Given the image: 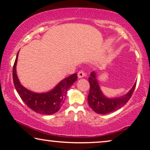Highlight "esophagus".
Instances as JSON below:
<instances>
[{
	"mask_svg": "<svg viewBox=\"0 0 150 150\" xmlns=\"http://www.w3.org/2000/svg\"><path fill=\"white\" fill-rule=\"evenodd\" d=\"M86 76V74H85V73L83 71H80L79 73H78V77L79 78V79H82V78H83V77H85Z\"/></svg>",
	"mask_w": 150,
	"mask_h": 150,
	"instance_id": "obj_1",
	"label": "esophagus"
}]
</instances>
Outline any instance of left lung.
Returning a JSON list of instances; mask_svg holds the SVG:
<instances>
[{
    "mask_svg": "<svg viewBox=\"0 0 150 150\" xmlns=\"http://www.w3.org/2000/svg\"><path fill=\"white\" fill-rule=\"evenodd\" d=\"M89 82L90 91L87 98L88 104L94 112L100 115L108 114L124 106L130 100L137 83H135L130 91L125 95L120 97L108 98L104 95L100 89L95 71H92L90 74Z\"/></svg>",
    "mask_w": 150,
    "mask_h": 150,
    "instance_id": "8db88e82",
    "label": "left lung"
}]
</instances>
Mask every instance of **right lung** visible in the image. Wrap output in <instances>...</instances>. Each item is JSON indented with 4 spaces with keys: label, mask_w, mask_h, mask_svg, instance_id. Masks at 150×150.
<instances>
[{
    "label": "right lung",
    "mask_w": 150,
    "mask_h": 150,
    "mask_svg": "<svg viewBox=\"0 0 150 150\" xmlns=\"http://www.w3.org/2000/svg\"><path fill=\"white\" fill-rule=\"evenodd\" d=\"M18 51L13 67L14 86L20 97L35 112L42 115H52L60 110L66 99L67 92L77 80V74H73L59 82L52 89L45 93H36L21 85L16 72Z\"/></svg>",
    "instance_id": "right-lung-1"
}]
</instances>
